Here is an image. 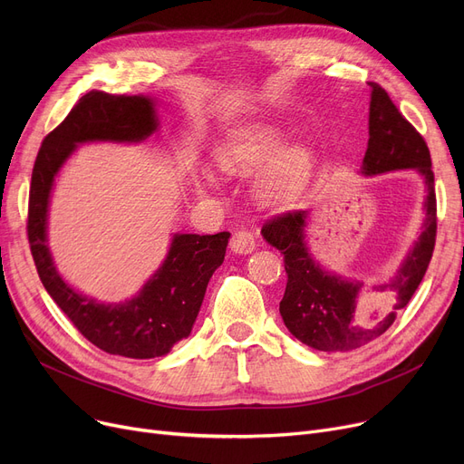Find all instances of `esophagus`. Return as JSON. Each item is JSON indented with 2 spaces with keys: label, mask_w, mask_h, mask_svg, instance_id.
Returning <instances> with one entry per match:
<instances>
[{
  "label": "esophagus",
  "mask_w": 464,
  "mask_h": 464,
  "mask_svg": "<svg viewBox=\"0 0 464 464\" xmlns=\"http://www.w3.org/2000/svg\"><path fill=\"white\" fill-rule=\"evenodd\" d=\"M229 248L235 254H252L256 250V237L250 229H238L233 233Z\"/></svg>",
  "instance_id": "1"
}]
</instances>
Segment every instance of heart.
<instances>
[{
    "label": "heart",
    "instance_id": "obj_1",
    "mask_svg": "<svg viewBox=\"0 0 464 464\" xmlns=\"http://www.w3.org/2000/svg\"><path fill=\"white\" fill-rule=\"evenodd\" d=\"M282 149V139L275 131H261L219 154V165L231 175H252L265 167ZM310 156L303 149L280 156L259 182V198L269 205L294 199L308 179Z\"/></svg>",
    "mask_w": 464,
    "mask_h": 464
}]
</instances>
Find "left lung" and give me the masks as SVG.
<instances>
[{
  "instance_id": "8db88e82",
  "label": "left lung",
  "mask_w": 464,
  "mask_h": 464,
  "mask_svg": "<svg viewBox=\"0 0 464 464\" xmlns=\"http://www.w3.org/2000/svg\"><path fill=\"white\" fill-rule=\"evenodd\" d=\"M369 149L362 158V175L416 169L427 191L425 224L397 275L372 285V294L361 297L362 282L322 269L308 254L306 210H289L266 219L261 235L284 254L287 275L285 294L280 301L282 320L303 344L320 352L355 350L383 334L416 294L434 252L436 193L429 146L387 92L378 82H369Z\"/></svg>"
}]
</instances>
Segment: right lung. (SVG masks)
<instances>
[{
    "instance_id": "obj_1",
    "label": "right lung",
    "mask_w": 464,
    "mask_h": 464,
    "mask_svg": "<svg viewBox=\"0 0 464 464\" xmlns=\"http://www.w3.org/2000/svg\"><path fill=\"white\" fill-rule=\"evenodd\" d=\"M156 130L152 97L90 92L44 137L30 186L28 240L48 295L93 346L131 359L161 357L191 333L208 280L224 263L231 233L175 235L163 265L140 294L126 303L105 304L77 294L58 275L46 246V212L54 177L79 142H139Z\"/></svg>"
}]
</instances>
